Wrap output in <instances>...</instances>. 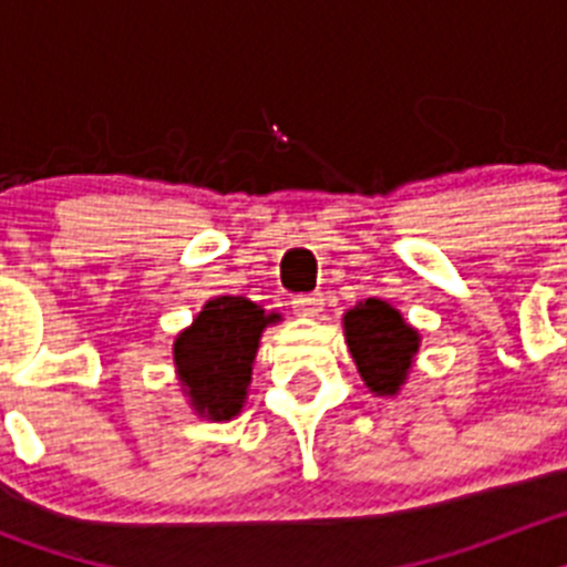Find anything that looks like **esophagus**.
<instances>
[{"instance_id": "esophagus-1", "label": "esophagus", "mask_w": 567, "mask_h": 567, "mask_svg": "<svg viewBox=\"0 0 567 567\" xmlns=\"http://www.w3.org/2000/svg\"><path fill=\"white\" fill-rule=\"evenodd\" d=\"M292 309L300 318H315V315L323 312V295H298V298L292 300Z\"/></svg>"}]
</instances>
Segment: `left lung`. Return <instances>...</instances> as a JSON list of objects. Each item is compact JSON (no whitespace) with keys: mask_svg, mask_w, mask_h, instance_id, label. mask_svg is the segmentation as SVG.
<instances>
[{"mask_svg":"<svg viewBox=\"0 0 567 567\" xmlns=\"http://www.w3.org/2000/svg\"><path fill=\"white\" fill-rule=\"evenodd\" d=\"M343 334L358 374L374 398H398L420 352V332L389 300L365 298L346 309Z\"/></svg>","mask_w":567,"mask_h":567,"instance_id":"left-lung-1","label":"left lung"}]
</instances>
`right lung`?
Listing matches in <instances>:
<instances>
[{
    "instance_id": "1",
    "label": "right lung",
    "mask_w": 567,
    "mask_h": 567,
    "mask_svg": "<svg viewBox=\"0 0 567 567\" xmlns=\"http://www.w3.org/2000/svg\"><path fill=\"white\" fill-rule=\"evenodd\" d=\"M280 320L278 312H267L244 295H218L175 334V378L198 417L213 423L238 417L252 383L260 334Z\"/></svg>"
}]
</instances>
